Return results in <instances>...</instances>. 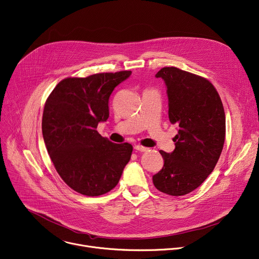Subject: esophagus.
Returning <instances> with one entry per match:
<instances>
[{
  "label": "esophagus",
  "instance_id": "obj_1",
  "mask_svg": "<svg viewBox=\"0 0 259 259\" xmlns=\"http://www.w3.org/2000/svg\"><path fill=\"white\" fill-rule=\"evenodd\" d=\"M134 149H135L136 151H139V152H146V151H148V150H149V149H148V148H146V147L138 146V145L134 146Z\"/></svg>",
  "mask_w": 259,
  "mask_h": 259
}]
</instances>
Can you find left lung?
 I'll list each match as a JSON object with an SVG mask.
<instances>
[{
	"label": "left lung",
	"mask_w": 259,
	"mask_h": 259,
	"mask_svg": "<svg viewBox=\"0 0 259 259\" xmlns=\"http://www.w3.org/2000/svg\"><path fill=\"white\" fill-rule=\"evenodd\" d=\"M165 81L168 117L179 127L176 149L160 151L164 165L153 176L157 189L172 196L192 192L214 170L225 139V112L215 87L206 78L177 67L156 74Z\"/></svg>",
	"instance_id": "8db88e82"
}]
</instances>
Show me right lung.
I'll list each match as a JSON object with an SVG mask.
<instances>
[{
	"label": "right lung",
	"instance_id": "obj_1",
	"mask_svg": "<svg viewBox=\"0 0 259 259\" xmlns=\"http://www.w3.org/2000/svg\"><path fill=\"white\" fill-rule=\"evenodd\" d=\"M131 71L97 73L61 80L45 102L43 139L62 180L74 191L99 196L117 185L132 146L113 144L96 130L109 116L114 88Z\"/></svg>",
	"mask_w": 259,
	"mask_h": 259
}]
</instances>
